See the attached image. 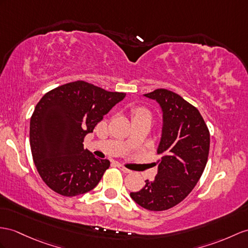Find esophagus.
Here are the masks:
<instances>
[{"mask_svg": "<svg viewBox=\"0 0 248 248\" xmlns=\"http://www.w3.org/2000/svg\"><path fill=\"white\" fill-rule=\"evenodd\" d=\"M118 167H119L120 170H122L123 172H125V173H130V172H131L130 170H128V168H126V167H124L123 165H121V164H118Z\"/></svg>", "mask_w": 248, "mask_h": 248, "instance_id": "1", "label": "esophagus"}]
</instances>
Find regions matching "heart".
Masks as SVG:
<instances>
[{
    "instance_id": "obj_1",
    "label": "heart",
    "mask_w": 248,
    "mask_h": 248,
    "mask_svg": "<svg viewBox=\"0 0 248 248\" xmlns=\"http://www.w3.org/2000/svg\"><path fill=\"white\" fill-rule=\"evenodd\" d=\"M138 113H146V111H144V110L140 109V110H138V111H137V114H138Z\"/></svg>"
}]
</instances>
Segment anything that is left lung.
Segmentation results:
<instances>
[{
    "mask_svg": "<svg viewBox=\"0 0 248 248\" xmlns=\"http://www.w3.org/2000/svg\"><path fill=\"white\" fill-rule=\"evenodd\" d=\"M162 110V131L156 153L158 173L153 182L130 197L143 208L161 211L176 206L190 194L206 166L209 131L201 113L182 96L167 89L144 94Z\"/></svg>",
    "mask_w": 248,
    "mask_h": 248,
    "instance_id": "obj_1",
    "label": "left lung"
}]
</instances>
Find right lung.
I'll return each mask as SVG.
<instances>
[{
  "label": "right lung",
  "instance_id": "obj_1",
  "mask_svg": "<svg viewBox=\"0 0 248 248\" xmlns=\"http://www.w3.org/2000/svg\"><path fill=\"white\" fill-rule=\"evenodd\" d=\"M125 95L77 81L50 90L40 100L30 119V148L49 188L75 197L98 185L110 162L84 149V138Z\"/></svg>",
  "mask_w": 248,
  "mask_h": 248
}]
</instances>
